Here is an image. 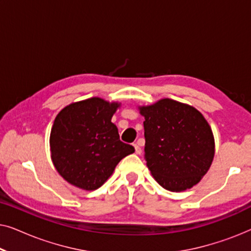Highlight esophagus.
<instances>
[{
	"label": "esophagus",
	"instance_id": "34e87169",
	"mask_svg": "<svg viewBox=\"0 0 251 251\" xmlns=\"http://www.w3.org/2000/svg\"><path fill=\"white\" fill-rule=\"evenodd\" d=\"M133 147H135V152H136V154H140V153H142V149H140L138 144H133Z\"/></svg>",
	"mask_w": 251,
	"mask_h": 251
}]
</instances>
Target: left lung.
Here are the masks:
<instances>
[{"mask_svg":"<svg viewBox=\"0 0 251 251\" xmlns=\"http://www.w3.org/2000/svg\"><path fill=\"white\" fill-rule=\"evenodd\" d=\"M145 118L146 166L157 183L171 192L195 186L215 156V138L204 116L193 106L163 98L138 106Z\"/></svg>","mask_w":251,"mask_h":251,"instance_id":"obj_1","label":"left lung"}]
</instances>
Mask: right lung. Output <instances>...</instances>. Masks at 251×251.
<instances>
[{"mask_svg":"<svg viewBox=\"0 0 251 251\" xmlns=\"http://www.w3.org/2000/svg\"><path fill=\"white\" fill-rule=\"evenodd\" d=\"M121 102L92 97L67 105L50 132L51 160L67 183L84 191L97 190L133 146L120 140L113 123Z\"/></svg>","mask_w":251,"mask_h":251,"instance_id":"1","label":"right lung"}]
</instances>
